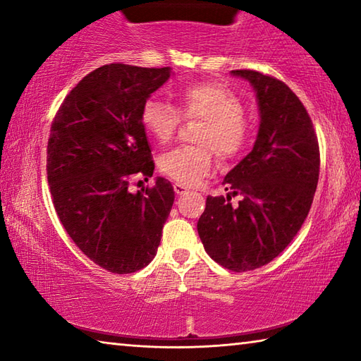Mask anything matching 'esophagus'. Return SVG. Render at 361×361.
<instances>
[{
  "mask_svg": "<svg viewBox=\"0 0 361 361\" xmlns=\"http://www.w3.org/2000/svg\"><path fill=\"white\" fill-rule=\"evenodd\" d=\"M173 189H175V192L178 194V195H181V194H186L189 189L186 188V186H183V185H180V183H175L173 185Z\"/></svg>",
  "mask_w": 361,
  "mask_h": 361,
  "instance_id": "1",
  "label": "esophagus"
}]
</instances>
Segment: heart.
<instances>
[{"label":"heart","instance_id":"b5f03b06","mask_svg":"<svg viewBox=\"0 0 361 361\" xmlns=\"http://www.w3.org/2000/svg\"><path fill=\"white\" fill-rule=\"evenodd\" d=\"M180 109L166 102L148 99L140 111L145 130L166 145L178 132L183 118L204 121L197 143L166 152L159 159V169L183 186H195L215 166V151L224 161L243 154L252 137V127L243 118V103L228 87L216 82H192L180 89Z\"/></svg>","mask_w":361,"mask_h":361}]
</instances>
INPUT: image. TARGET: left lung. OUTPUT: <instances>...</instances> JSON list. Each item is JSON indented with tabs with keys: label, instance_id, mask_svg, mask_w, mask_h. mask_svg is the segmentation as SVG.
Masks as SVG:
<instances>
[{
	"label": "left lung",
	"instance_id": "left-lung-1",
	"mask_svg": "<svg viewBox=\"0 0 361 361\" xmlns=\"http://www.w3.org/2000/svg\"><path fill=\"white\" fill-rule=\"evenodd\" d=\"M258 95V138L245 159L226 175V191L212 197L197 221L205 252L234 272L253 271L288 247L307 218L320 173V148L302 102L280 79L255 70H234Z\"/></svg>",
	"mask_w": 361,
	"mask_h": 361
}]
</instances>
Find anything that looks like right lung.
<instances>
[{"mask_svg":"<svg viewBox=\"0 0 361 361\" xmlns=\"http://www.w3.org/2000/svg\"><path fill=\"white\" fill-rule=\"evenodd\" d=\"M169 78V66L103 65L71 89L51 126L46 170L54 209L78 248L113 274L149 264L175 200L166 178L129 191L133 180L154 172L140 111Z\"/></svg>","mask_w":361,"mask_h":361,"instance_id":"add662e5","label":"right lung"}]
</instances>
